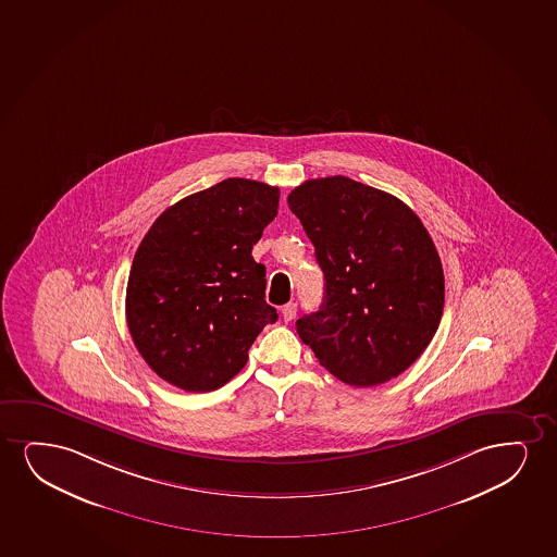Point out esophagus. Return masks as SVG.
<instances>
[{
    "label": "esophagus",
    "instance_id": "1",
    "mask_svg": "<svg viewBox=\"0 0 557 557\" xmlns=\"http://www.w3.org/2000/svg\"><path fill=\"white\" fill-rule=\"evenodd\" d=\"M297 302L285 304L282 308L283 321H293V319L297 318Z\"/></svg>",
    "mask_w": 557,
    "mask_h": 557
}]
</instances>
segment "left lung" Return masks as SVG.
I'll use <instances>...</instances> for the list:
<instances>
[{"instance_id": "left-lung-1", "label": "left lung", "mask_w": 557, "mask_h": 557, "mask_svg": "<svg viewBox=\"0 0 557 557\" xmlns=\"http://www.w3.org/2000/svg\"><path fill=\"white\" fill-rule=\"evenodd\" d=\"M289 208L325 274L318 311L298 336L354 387L389 382L431 344L444 310L441 257L405 202L344 175L304 181Z\"/></svg>"}]
</instances>
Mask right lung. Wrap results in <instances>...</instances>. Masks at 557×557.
Segmentation results:
<instances>
[{
    "label": "right lung",
    "mask_w": 557,
    "mask_h": 557,
    "mask_svg": "<svg viewBox=\"0 0 557 557\" xmlns=\"http://www.w3.org/2000/svg\"><path fill=\"white\" fill-rule=\"evenodd\" d=\"M280 206V188L231 177L168 208L139 244L126 323L162 380L208 393L246 367L268 323L267 268L251 249Z\"/></svg>",
    "instance_id": "obj_1"
}]
</instances>
